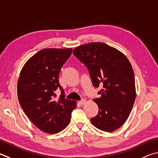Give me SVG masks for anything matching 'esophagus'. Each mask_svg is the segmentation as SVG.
Here are the masks:
<instances>
[{
	"instance_id": "obj_1",
	"label": "esophagus",
	"mask_w": 158,
	"mask_h": 158,
	"mask_svg": "<svg viewBox=\"0 0 158 158\" xmlns=\"http://www.w3.org/2000/svg\"><path fill=\"white\" fill-rule=\"evenodd\" d=\"M85 102H86V100H85V99H81V101L79 102V104H81V105H84Z\"/></svg>"
}]
</instances>
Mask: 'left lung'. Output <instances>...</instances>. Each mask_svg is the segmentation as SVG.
Returning <instances> with one entry per match:
<instances>
[{
    "mask_svg": "<svg viewBox=\"0 0 158 158\" xmlns=\"http://www.w3.org/2000/svg\"><path fill=\"white\" fill-rule=\"evenodd\" d=\"M73 53L87 67L94 86L103 85L101 97L93 99L99 113L91 123L103 131L117 130L127 120L136 97L130 61L122 52L102 42L80 45Z\"/></svg>",
    "mask_w": 158,
    "mask_h": 158,
    "instance_id": "left-lung-1",
    "label": "left lung"
}]
</instances>
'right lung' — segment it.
<instances>
[{
	"mask_svg": "<svg viewBox=\"0 0 158 158\" xmlns=\"http://www.w3.org/2000/svg\"><path fill=\"white\" fill-rule=\"evenodd\" d=\"M73 49L45 48L27 60L20 73L17 94L21 108L30 121L49 134L59 133L69 124L71 112L77 108L74 100L65 99L59 83L61 68ZM57 87L62 94L57 100Z\"/></svg>",
	"mask_w": 158,
	"mask_h": 158,
	"instance_id": "add662e5",
	"label": "right lung"
}]
</instances>
